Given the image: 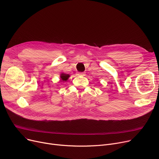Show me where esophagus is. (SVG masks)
<instances>
[{
	"label": "esophagus",
	"instance_id": "34e87169",
	"mask_svg": "<svg viewBox=\"0 0 159 159\" xmlns=\"http://www.w3.org/2000/svg\"><path fill=\"white\" fill-rule=\"evenodd\" d=\"M85 72H78L77 75H85Z\"/></svg>",
	"mask_w": 159,
	"mask_h": 159
}]
</instances>
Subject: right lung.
<instances>
[{"mask_svg":"<svg viewBox=\"0 0 159 159\" xmlns=\"http://www.w3.org/2000/svg\"><path fill=\"white\" fill-rule=\"evenodd\" d=\"M70 77V75L68 74H64V73H62L61 75V78L62 79V80L63 81H66L68 80V79Z\"/></svg>","mask_w":159,"mask_h":159,"instance_id":"add662e5","label":"right lung"}]
</instances>
